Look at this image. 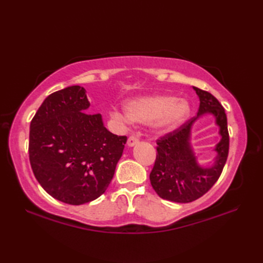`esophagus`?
I'll return each instance as SVG.
<instances>
[{"mask_svg": "<svg viewBox=\"0 0 263 263\" xmlns=\"http://www.w3.org/2000/svg\"><path fill=\"white\" fill-rule=\"evenodd\" d=\"M139 142V139L137 136H130L127 139V146L128 147H133L135 144H137Z\"/></svg>", "mask_w": 263, "mask_h": 263, "instance_id": "34e87169", "label": "esophagus"}]
</instances>
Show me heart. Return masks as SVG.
<instances>
[{
  "instance_id": "heart-1",
  "label": "heart",
  "mask_w": 263,
  "mask_h": 263,
  "mask_svg": "<svg viewBox=\"0 0 263 263\" xmlns=\"http://www.w3.org/2000/svg\"><path fill=\"white\" fill-rule=\"evenodd\" d=\"M126 111L127 114L115 109L110 115L122 123L131 120L140 123L153 122L158 130L170 131L185 121L190 114V105L186 100L163 95L132 100L126 104Z\"/></svg>"
}]
</instances>
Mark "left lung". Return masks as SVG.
Wrapping results in <instances>:
<instances>
[{"label":"left lung","mask_w":263,"mask_h":263,"mask_svg":"<svg viewBox=\"0 0 263 263\" xmlns=\"http://www.w3.org/2000/svg\"><path fill=\"white\" fill-rule=\"evenodd\" d=\"M193 89L200 98L198 115L156 141L157 156L150 173V183L160 198L173 202H192L208 192L224 170L230 150V135L224 107L210 92L197 87ZM206 112L215 116L221 127L222 140L216 146L218 155L215 165L201 167L196 163L188 141L194 121Z\"/></svg>","instance_id":"left-lung-1"}]
</instances>
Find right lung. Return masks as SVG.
Instances as JSON below:
<instances>
[{
  "mask_svg": "<svg viewBox=\"0 0 263 263\" xmlns=\"http://www.w3.org/2000/svg\"><path fill=\"white\" fill-rule=\"evenodd\" d=\"M86 92L72 86L51 93L30 122L33 175L49 195L73 205L106 191L127 140L109 132L100 114L86 113Z\"/></svg>",
  "mask_w": 263,
  "mask_h": 263,
  "instance_id": "add662e5",
  "label": "right lung"
}]
</instances>
